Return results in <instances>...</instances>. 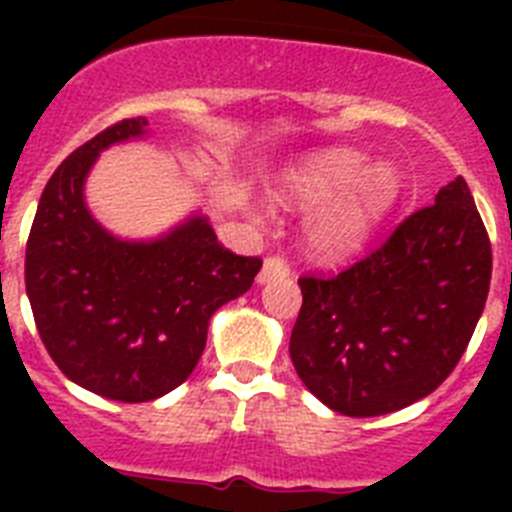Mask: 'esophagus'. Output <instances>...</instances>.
Masks as SVG:
<instances>
[{"instance_id": "esophagus-1", "label": "esophagus", "mask_w": 512, "mask_h": 512, "mask_svg": "<svg viewBox=\"0 0 512 512\" xmlns=\"http://www.w3.org/2000/svg\"><path fill=\"white\" fill-rule=\"evenodd\" d=\"M289 277V264L282 259V256H266L264 266L259 271V282H271V279H282Z\"/></svg>"}]
</instances>
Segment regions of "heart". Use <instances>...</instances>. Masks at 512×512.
Masks as SVG:
<instances>
[{
	"mask_svg": "<svg viewBox=\"0 0 512 512\" xmlns=\"http://www.w3.org/2000/svg\"><path fill=\"white\" fill-rule=\"evenodd\" d=\"M397 174L392 166H366V156L333 148L307 158L284 176L279 200L289 207H318L307 223V246L328 261L359 251L384 212L395 202Z\"/></svg>",
	"mask_w": 512,
	"mask_h": 512,
	"instance_id": "obj_1",
	"label": "heart"
}]
</instances>
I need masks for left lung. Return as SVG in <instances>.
<instances>
[{
	"instance_id": "1",
	"label": "left lung",
	"mask_w": 512,
	"mask_h": 512,
	"mask_svg": "<svg viewBox=\"0 0 512 512\" xmlns=\"http://www.w3.org/2000/svg\"><path fill=\"white\" fill-rule=\"evenodd\" d=\"M490 277V235L456 176L341 274L300 277L292 364L312 395L348 418L408 408L454 372Z\"/></svg>"
}]
</instances>
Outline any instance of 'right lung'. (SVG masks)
Returning a JSON list of instances; mask_svg holds the SVG:
<instances>
[{
	"mask_svg": "<svg viewBox=\"0 0 512 512\" xmlns=\"http://www.w3.org/2000/svg\"><path fill=\"white\" fill-rule=\"evenodd\" d=\"M120 120L76 148L48 179L25 251V287L40 341L71 382L117 402L166 395L194 372L212 312L241 297L259 256L217 243L207 217L158 241H120L84 202L99 151L146 135Z\"/></svg>",
	"mask_w": 512,
	"mask_h": 512,
	"instance_id": "add662e5",
	"label": "right lung"
}]
</instances>
